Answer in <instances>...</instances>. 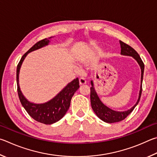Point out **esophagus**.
I'll use <instances>...</instances> for the list:
<instances>
[{
	"label": "esophagus",
	"mask_w": 157,
	"mask_h": 157,
	"mask_svg": "<svg viewBox=\"0 0 157 157\" xmlns=\"http://www.w3.org/2000/svg\"><path fill=\"white\" fill-rule=\"evenodd\" d=\"M87 83V81L84 78H79V84L81 86H83V85H86Z\"/></svg>",
	"instance_id": "34e87169"
}]
</instances>
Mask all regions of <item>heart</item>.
Masks as SVG:
<instances>
[{
    "instance_id": "1",
    "label": "heart",
    "mask_w": 157,
    "mask_h": 157,
    "mask_svg": "<svg viewBox=\"0 0 157 157\" xmlns=\"http://www.w3.org/2000/svg\"><path fill=\"white\" fill-rule=\"evenodd\" d=\"M76 70H78V69H77V68H76Z\"/></svg>"
}]
</instances>
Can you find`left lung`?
<instances>
[{
	"mask_svg": "<svg viewBox=\"0 0 157 157\" xmlns=\"http://www.w3.org/2000/svg\"><path fill=\"white\" fill-rule=\"evenodd\" d=\"M120 45L121 48V54L123 56H132L133 59L138 63L139 65L141 68V86H140V90L139 92V97L136 103L134 104L130 109H128L125 111H116L114 109H112L111 108H108L106 106L102 101H101L99 97L96 92L95 87H94V83L92 81H91V88H90V101H91V105L93 111L94 112L96 115L101 120L103 121L108 123H113L116 122H119L121 121H123L127 117L129 114H130L133 109L135 108V107L137 105L140 101V98H141V92H142V82H143V78H144V64L143 63L141 57L139 55V54L134 50V49L129 46L127 44L122 42L120 40Z\"/></svg>",
	"mask_w": 157,
	"mask_h": 157,
	"instance_id": "8db88e82",
	"label": "left lung"
}]
</instances>
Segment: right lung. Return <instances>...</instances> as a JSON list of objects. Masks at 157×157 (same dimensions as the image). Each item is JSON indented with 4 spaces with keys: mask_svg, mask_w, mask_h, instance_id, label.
Segmentation results:
<instances>
[{
    "mask_svg": "<svg viewBox=\"0 0 157 157\" xmlns=\"http://www.w3.org/2000/svg\"><path fill=\"white\" fill-rule=\"evenodd\" d=\"M53 37L45 38L39 41L30 48L19 62L16 70V81H17L18 94L21 103L27 113L32 118L38 122L46 125H51L59 121L65 116L70 105L71 99L74 93L79 88V81L78 78L67 84L58 94L52 99L42 103H36L29 101L23 95L20 85H19V73L21 65L27 54L38 49L48 46Z\"/></svg>",
    "mask_w": 157,
    "mask_h": 157,
    "instance_id": "add662e5",
    "label": "right lung"
}]
</instances>
